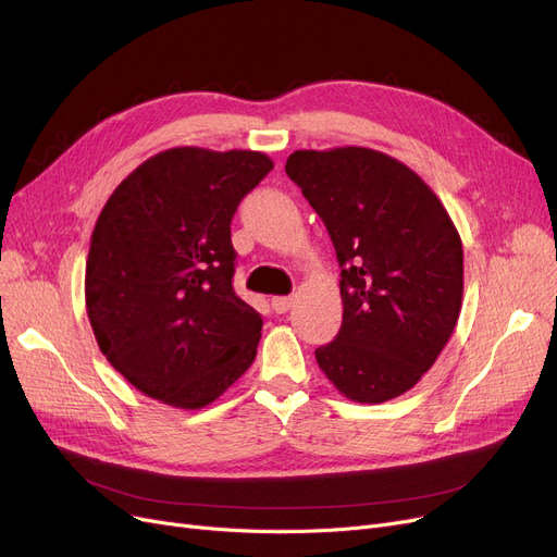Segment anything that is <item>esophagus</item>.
Masks as SVG:
<instances>
[{
    "label": "esophagus",
    "instance_id": "34e87169",
    "mask_svg": "<svg viewBox=\"0 0 557 557\" xmlns=\"http://www.w3.org/2000/svg\"><path fill=\"white\" fill-rule=\"evenodd\" d=\"M293 304H295L293 297H274V299H272V308H274L278 314L287 312L289 308H293Z\"/></svg>",
    "mask_w": 557,
    "mask_h": 557
}]
</instances>
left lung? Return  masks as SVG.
Here are the masks:
<instances>
[{"label": "left lung", "instance_id": "8db88e82", "mask_svg": "<svg viewBox=\"0 0 557 557\" xmlns=\"http://www.w3.org/2000/svg\"><path fill=\"white\" fill-rule=\"evenodd\" d=\"M333 240L342 329L314 351L358 404L396 399L429 372L462 308V240L423 178L369 147L299 149L285 163Z\"/></svg>", "mask_w": 557, "mask_h": 557}]
</instances>
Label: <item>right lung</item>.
Wrapping results in <instances>:
<instances>
[{"instance_id":"1","label":"right lung","mask_w":557,"mask_h":557,"mask_svg":"<svg viewBox=\"0 0 557 557\" xmlns=\"http://www.w3.org/2000/svg\"><path fill=\"white\" fill-rule=\"evenodd\" d=\"M272 168L262 151L172 147L101 208L88 320L106 360L151 399L199 410L251 367L262 320L233 293L231 220Z\"/></svg>"}]
</instances>
